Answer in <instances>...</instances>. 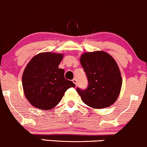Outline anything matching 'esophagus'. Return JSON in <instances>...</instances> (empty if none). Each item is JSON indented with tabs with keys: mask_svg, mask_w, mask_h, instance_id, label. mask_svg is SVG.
Instances as JSON below:
<instances>
[{
	"mask_svg": "<svg viewBox=\"0 0 147 147\" xmlns=\"http://www.w3.org/2000/svg\"><path fill=\"white\" fill-rule=\"evenodd\" d=\"M72 81H73V82L74 84H75L76 85H77V80L76 78H74L73 80H72Z\"/></svg>",
	"mask_w": 147,
	"mask_h": 147,
	"instance_id": "esophagus-1",
	"label": "esophagus"
}]
</instances>
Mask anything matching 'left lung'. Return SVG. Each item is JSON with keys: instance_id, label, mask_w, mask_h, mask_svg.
<instances>
[{"instance_id": "left-lung-1", "label": "left lung", "mask_w": 147, "mask_h": 147, "mask_svg": "<svg viewBox=\"0 0 147 147\" xmlns=\"http://www.w3.org/2000/svg\"><path fill=\"white\" fill-rule=\"evenodd\" d=\"M80 64L88 81L85 90L76 89L82 101L94 108L113 105L122 85L121 73L115 60L107 53L95 51L82 55Z\"/></svg>"}]
</instances>
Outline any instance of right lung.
I'll list each match as a JSON object with an SVG mask.
<instances>
[{"instance_id":"add662e5","label":"right lung","mask_w":147,"mask_h":147,"mask_svg":"<svg viewBox=\"0 0 147 147\" xmlns=\"http://www.w3.org/2000/svg\"><path fill=\"white\" fill-rule=\"evenodd\" d=\"M62 54L42 53L32 57L25 69L22 84L25 96L34 107L50 110L62 99L65 92L76 86L59 69Z\"/></svg>"}]
</instances>
